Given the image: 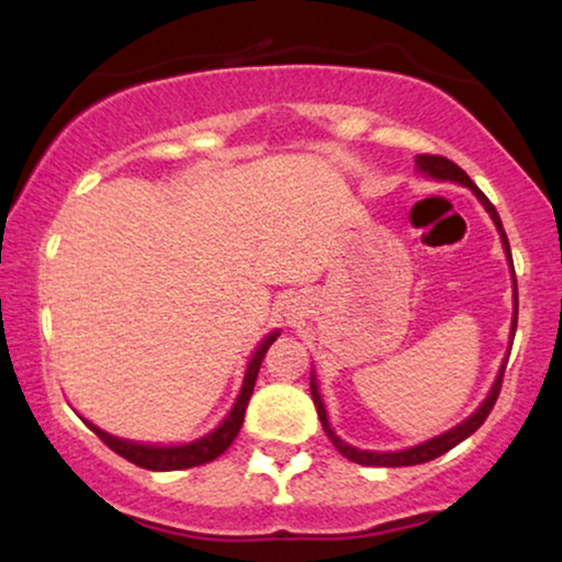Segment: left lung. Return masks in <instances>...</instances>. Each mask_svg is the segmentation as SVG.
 <instances>
[{
    "label": "left lung",
    "instance_id": "1",
    "mask_svg": "<svg viewBox=\"0 0 562 562\" xmlns=\"http://www.w3.org/2000/svg\"><path fill=\"white\" fill-rule=\"evenodd\" d=\"M417 166H419V171H425L427 176H432V179L458 181V183H463V187L471 189L473 194L481 199V204L486 206L491 217H494L496 227H498V233H502V243H504L506 256H509V260H512L509 237H506V233H504L502 217H498L496 206L488 202V196L483 194V191H481L479 187H475V183L471 181V176H468V173L463 171V168H460L458 164H452L450 158H442V156H429V153H425V156H417ZM512 271H514V263H512ZM514 289H517V276H514ZM517 312H519V296L514 294V325H512V335L517 333ZM504 368H506V366H502V371H498V379H496V383H494V389H491L488 398H486V402L481 404V409L475 412L471 419H465L463 425H458L456 429H450V432H445V435H440V437H435V440L422 442V445H417V448H409V450H402V452H368V450H358V448H350V445H345V442L340 440V437H337V435L333 432V427H329V422H327V412H325V404H322L319 391H317V383H314V379H312V386H310V389H312L314 406H317V414H319L322 429H325V432H327L329 442H333L335 448L340 450V456H345V458L352 460V463H358V465L402 468V465H419V463H427V460L440 458V456H445V452H448V450L456 448L458 442H463L465 437H471V435L475 432V429H479V427L483 425V422H486V417L491 414V409H494V404H496L498 394H502Z\"/></svg>",
    "mask_w": 562,
    "mask_h": 562
}]
</instances>
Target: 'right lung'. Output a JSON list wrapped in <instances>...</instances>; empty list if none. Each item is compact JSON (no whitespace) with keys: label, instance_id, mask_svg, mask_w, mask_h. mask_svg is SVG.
Here are the masks:
<instances>
[{"label":"right lung","instance_id":"obj_1","mask_svg":"<svg viewBox=\"0 0 562 562\" xmlns=\"http://www.w3.org/2000/svg\"><path fill=\"white\" fill-rule=\"evenodd\" d=\"M276 337H279V333L268 335L266 340L260 342L256 356L250 358L248 371H245L240 396H237L233 412L227 414V419L222 422V425L214 429V432L202 437V440L189 442V445H179V448H153V445H137V442L120 440V437L106 435L94 425H89L91 432H94L99 440H102L112 452H117L120 458L130 460V463H135L137 468H145V471H181V468H194V465L210 463V460L220 458L222 452H225L229 445H233L237 432H240L243 419H245V406H248L250 396H252V386H256L260 363H263L266 352L276 342Z\"/></svg>","mask_w":562,"mask_h":562}]
</instances>
